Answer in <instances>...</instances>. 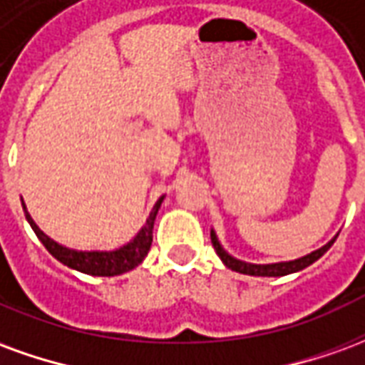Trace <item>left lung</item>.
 <instances>
[{
	"mask_svg": "<svg viewBox=\"0 0 365 365\" xmlns=\"http://www.w3.org/2000/svg\"><path fill=\"white\" fill-rule=\"evenodd\" d=\"M334 240L336 237L332 238L330 242L319 248V250H314V252L307 254L303 258H297V260H289V262H277V264H248V262L237 260V258H232L225 248L219 242V238L215 235V230H211V242H213L215 252L219 254V258L222 260V264L230 268L232 272H238V274H246V275H260V277H282V275L287 274H295L299 269H305L307 266H311L313 262H317L321 258L322 254L329 250L330 246L334 245Z\"/></svg>",
	"mask_w": 365,
	"mask_h": 365,
	"instance_id": "left-lung-1",
	"label": "left lung"
}]
</instances>
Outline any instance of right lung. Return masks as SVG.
<instances>
[{
	"label": "right lung",
	"mask_w": 365,
	"mask_h": 365,
	"mask_svg": "<svg viewBox=\"0 0 365 365\" xmlns=\"http://www.w3.org/2000/svg\"><path fill=\"white\" fill-rule=\"evenodd\" d=\"M162 201H164V195L156 201V205L152 207L150 217L146 219V225L138 230V235H136L130 242H127L125 246H120L117 250H109V252H103V250L82 252V250H72V248H66V246L58 245L56 240H52L51 237H46L43 230L36 227V222L33 221V217L29 215L25 203H23V209H25V217H27L31 229L35 230V235L38 237V240L43 242L44 248H46L56 260L62 262L68 268L78 269V272H83V274L88 275L111 277V275H120L125 274V272L135 269L136 266L146 258V254H148L152 245L154 221H156V215H158V209L160 205H162Z\"/></svg>",
	"instance_id": "add662e5"
}]
</instances>
